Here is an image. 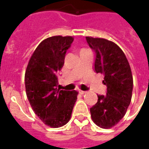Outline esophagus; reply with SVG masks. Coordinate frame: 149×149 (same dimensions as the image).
I'll return each instance as SVG.
<instances>
[{"mask_svg":"<svg viewBox=\"0 0 149 149\" xmlns=\"http://www.w3.org/2000/svg\"><path fill=\"white\" fill-rule=\"evenodd\" d=\"M79 93H80V94H81V95H84V94L86 93V92H84V91H82V90L79 91Z\"/></svg>","mask_w":149,"mask_h":149,"instance_id":"esophagus-1","label":"esophagus"}]
</instances>
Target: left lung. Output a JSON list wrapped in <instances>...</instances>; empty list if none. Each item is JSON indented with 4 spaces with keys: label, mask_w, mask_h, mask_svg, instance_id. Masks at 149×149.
<instances>
[{
    "label": "left lung",
    "mask_w": 149,
    "mask_h": 149,
    "mask_svg": "<svg viewBox=\"0 0 149 149\" xmlns=\"http://www.w3.org/2000/svg\"><path fill=\"white\" fill-rule=\"evenodd\" d=\"M96 52L95 71L104 74L106 95H98V101L90 109L93 122L102 128H111L125 116L130 104L133 79L128 59L116 44L104 38L86 37Z\"/></svg>",
    "instance_id": "1"
}]
</instances>
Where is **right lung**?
I'll return each instance as SVG.
<instances>
[{"mask_svg":"<svg viewBox=\"0 0 149 149\" xmlns=\"http://www.w3.org/2000/svg\"><path fill=\"white\" fill-rule=\"evenodd\" d=\"M73 40L70 36H54L42 40L31 56L25 71L28 100L35 114L51 128H60L69 121L77 99V91L56 88L57 74Z\"/></svg>","mask_w":149,"mask_h":149,"instance_id":"1","label":"right lung"}]
</instances>
